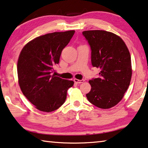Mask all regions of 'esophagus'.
Wrapping results in <instances>:
<instances>
[{
    "label": "esophagus",
    "instance_id": "obj_1",
    "mask_svg": "<svg viewBox=\"0 0 148 148\" xmlns=\"http://www.w3.org/2000/svg\"><path fill=\"white\" fill-rule=\"evenodd\" d=\"M74 82L76 84H80V83H83L84 82V79H74Z\"/></svg>",
    "mask_w": 148,
    "mask_h": 148
}]
</instances>
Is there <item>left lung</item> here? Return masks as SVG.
Returning <instances> with one entry per match:
<instances>
[{
	"label": "left lung",
	"instance_id": "8db88e82",
	"mask_svg": "<svg viewBox=\"0 0 148 148\" xmlns=\"http://www.w3.org/2000/svg\"><path fill=\"white\" fill-rule=\"evenodd\" d=\"M91 48L93 67L99 68V77L89 81V101L101 109L111 108L120 102L130 85L132 77L131 57L120 37L103 30L82 32Z\"/></svg>",
	"mask_w": 148,
	"mask_h": 148
}]
</instances>
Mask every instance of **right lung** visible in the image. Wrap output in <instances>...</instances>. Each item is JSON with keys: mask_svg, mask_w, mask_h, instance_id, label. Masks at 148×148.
<instances>
[{"mask_svg": "<svg viewBox=\"0 0 148 148\" xmlns=\"http://www.w3.org/2000/svg\"><path fill=\"white\" fill-rule=\"evenodd\" d=\"M74 30L54 32L36 37L23 47L18 58V82L23 94L37 109L52 112L65 102L74 82L52 75L62 49Z\"/></svg>", "mask_w": 148, "mask_h": 148, "instance_id": "1", "label": "right lung"}]
</instances>
